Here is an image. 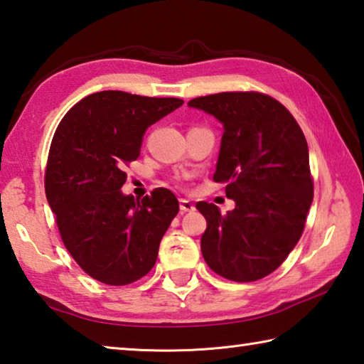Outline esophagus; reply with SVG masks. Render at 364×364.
<instances>
[{"instance_id": "esophagus-1", "label": "esophagus", "mask_w": 364, "mask_h": 364, "mask_svg": "<svg viewBox=\"0 0 364 364\" xmlns=\"http://www.w3.org/2000/svg\"><path fill=\"white\" fill-rule=\"evenodd\" d=\"M180 210H181V213H188V211H194L196 207H194L193 202H189L186 199H181L180 200Z\"/></svg>"}]
</instances>
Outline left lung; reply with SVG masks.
<instances>
[{
	"label": "left lung",
	"instance_id": "obj_1",
	"mask_svg": "<svg viewBox=\"0 0 364 364\" xmlns=\"http://www.w3.org/2000/svg\"><path fill=\"white\" fill-rule=\"evenodd\" d=\"M188 107L223 124L213 180L235 202L226 215L213 203L196 205L207 220L203 259L228 280L264 279L299 242L312 205L306 136L282 103L257 92L199 97Z\"/></svg>",
	"mask_w": 364,
	"mask_h": 364
}]
</instances>
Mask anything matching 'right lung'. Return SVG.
I'll return each instance as SVG.
<instances>
[{"mask_svg":"<svg viewBox=\"0 0 364 364\" xmlns=\"http://www.w3.org/2000/svg\"><path fill=\"white\" fill-rule=\"evenodd\" d=\"M181 105V98L103 90L82 98L58 124L46 197L65 247L92 279L129 285L154 267L180 205L165 188L141 200L124 194V165L138 159L148 127Z\"/></svg>","mask_w":364,"mask_h":364,"instance_id":"right-lung-1","label":"right lung"}]
</instances>
